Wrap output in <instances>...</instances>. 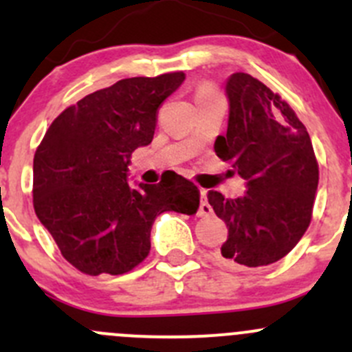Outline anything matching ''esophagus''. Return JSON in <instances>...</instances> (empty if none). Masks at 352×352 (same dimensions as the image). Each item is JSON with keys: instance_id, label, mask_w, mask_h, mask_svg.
I'll return each instance as SVG.
<instances>
[{"instance_id": "esophagus-1", "label": "esophagus", "mask_w": 352, "mask_h": 352, "mask_svg": "<svg viewBox=\"0 0 352 352\" xmlns=\"http://www.w3.org/2000/svg\"><path fill=\"white\" fill-rule=\"evenodd\" d=\"M211 211H213V208H211L210 203H208L206 189H201V204H199V211H197V214H199V217H208V214H211Z\"/></svg>"}]
</instances>
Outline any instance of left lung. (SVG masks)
<instances>
[{"mask_svg":"<svg viewBox=\"0 0 352 352\" xmlns=\"http://www.w3.org/2000/svg\"><path fill=\"white\" fill-rule=\"evenodd\" d=\"M225 94L227 134L218 135L214 153L248 189L235 199L208 192L228 227L220 258L234 267H267L292 251L311 221L318 163L302 122L263 82L235 72Z\"/></svg>","mask_w":352,"mask_h":352,"instance_id":"obj_1","label":"left lung"}]
</instances>
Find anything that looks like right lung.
Instances as JSON below:
<instances>
[{"label":"right lung","mask_w":352,"mask_h":352,"mask_svg":"<svg viewBox=\"0 0 352 352\" xmlns=\"http://www.w3.org/2000/svg\"><path fill=\"white\" fill-rule=\"evenodd\" d=\"M184 72L132 77L82 98L54 118L34 155V210L77 270L122 275L151 249L165 211L194 214L199 190L175 172L160 184L129 182L131 155L151 144L160 104Z\"/></svg>","instance_id":"add662e5"}]
</instances>
